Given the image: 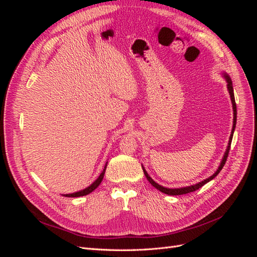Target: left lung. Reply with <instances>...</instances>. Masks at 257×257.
I'll use <instances>...</instances> for the list:
<instances>
[{
  "instance_id": "8db88e82",
  "label": "left lung",
  "mask_w": 257,
  "mask_h": 257,
  "mask_svg": "<svg viewBox=\"0 0 257 257\" xmlns=\"http://www.w3.org/2000/svg\"><path fill=\"white\" fill-rule=\"evenodd\" d=\"M224 78L225 80H226L227 82V89H228V93L230 95V99H231V104H232V110H234V122H232V128H231V134H230V137H229V142H228V146H227V149L226 151H225L224 153V157L221 161V164L219 166V168L216 169V172L212 175L210 176L209 178L205 179L204 181H201L199 183H196L194 185H190V186H185V188H179V189H168V188H164V186L160 185L159 183L155 182L153 179L148 175V173L146 172V169L144 168L143 166V170H144V174L146 176V178L148 179V181H149L155 189H158L159 191H161L162 193H165L167 194V195H183V194H188V193H191V192H194L198 190L199 188H201L204 184H206L207 182L211 181L213 178H215L217 175H219V173L222 170L223 166L225 165V163H226V160H227V157H228V152H229V149H230V144H231V139H232V135H234V131H235V127H236V121H237V107H236V102H235V95H234V88H232V82H231V79L229 78V76L224 73Z\"/></svg>"
}]
</instances>
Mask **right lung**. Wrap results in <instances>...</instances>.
Instances as JSON below:
<instances>
[{
	"label": "right lung",
	"instance_id": "obj_1",
	"mask_svg": "<svg viewBox=\"0 0 257 257\" xmlns=\"http://www.w3.org/2000/svg\"><path fill=\"white\" fill-rule=\"evenodd\" d=\"M106 166H107V164H106ZM106 166L104 167L102 174H100V175L98 176V178L96 179V180H95L94 182H93L90 186H88V188H85L84 190H81V191H79V192L72 193V194H64L63 196H65V197H79V196L88 195V194H90L91 192L94 191V190L97 188V186L100 184V182H102V180H103L104 175H105V170H106Z\"/></svg>",
	"mask_w": 257,
	"mask_h": 257
}]
</instances>
